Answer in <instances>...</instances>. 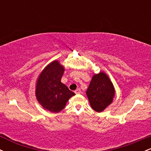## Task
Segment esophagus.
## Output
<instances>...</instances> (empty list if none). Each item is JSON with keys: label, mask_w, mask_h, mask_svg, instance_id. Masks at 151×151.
I'll use <instances>...</instances> for the list:
<instances>
[{"label": "esophagus", "mask_w": 151, "mask_h": 151, "mask_svg": "<svg viewBox=\"0 0 151 151\" xmlns=\"http://www.w3.org/2000/svg\"><path fill=\"white\" fill-rule=\"evenodd\" d=\"M74 92H75L76 94H79V93H81V89H76V90H75V91H74Z\"/></svg>", "instance_id": "1"}]
</instances>
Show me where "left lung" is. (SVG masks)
Listing matches in <instances>:
<instances>
[{
  "instance_id": "1",
  "label": "left lung",
  "mask_w": 151,
  "mask_h": 151,
  "mask_svg": "<svg viewBox=\"0 0 151 151\" xmlns=\"http://www.w3.org/2000/svg\"><path fill=\"white\" fill-rule=\"evenodd\" d=\"M86 93L91 108L101 112L113 101L115 89L107 74L101 72L93 76Z\"/></svg>"
}]
</instances>
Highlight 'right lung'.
<instances>
[{
  "instance_id": "obj_1",
  "label": "right lung",
  "mask_w": 151,
  "mask_h": 151,
  "mask_svg": "<svg viewBox=\"0 0 151 151\" xmlns=\"http://www.w3.org/2000/svg\"><path fill=\"white\" fill-rule=\"evenodd\" d=\"M64 72L63 66L55 60L42 71L36 83L35 95L38 102L52 113L61 111L67 101L75 95L61 82Z\"/></svg>"
}]
</instances>
